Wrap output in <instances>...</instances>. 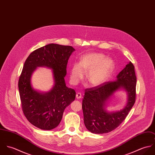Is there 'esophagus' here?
<instances>
[{
  "label": "esophagus",
  "mask_w": 155,
  "mask_h": 155,
  "mask_svg": "<svg viewBox=\"0 0 155 155\" xmlns=\"http://www.w3.org/2000/svg\"><path fill=\"white\" fill-rule=\"evenodd\" d=\"M82 98V94L80 92H78L76 94V98L77 99H81Z\"/></svg>",
  "instance_id": "obj_1"
}]
</instances>
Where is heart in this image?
I'll return each mask as SVG.
<instances>
[{
    "instance_id": "b5f03b06",
    "label": "heart",
    "mask_w": 155,
    "mask_h": 155,
    "mask_svg": "<svg viewBox=\"0 0 155 155\" xmlns=\"http://www.w3.org/2000/svg\"><path fill=\"white\" fill-rule=\"evenodd\" d=\"M98 53H89L81 58L79 64H74L71 68L70 78L73 85H76L87 72L86 79L89 85L97 87L103 84L110 75L113 62Z\"/></svg>"
}]
</instances>
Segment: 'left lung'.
Here are the masks:
<instances>
[{
    "label": "left lung",
    "mask_w": 155,
    "mask_h": 155,
    "mask_svg": "<svg viewBox=\"0 0 155 155\" xmlns=\"http://www.w3.org/2000/svg\"><path fill=\"white\" fill-rule=\"evenodd\" d=\"M136 83L134 66L130 61L117 74L114 81L85 90L82 110L84 124L89 131L106 134L119 127L135 103ZM120 90L127 93L126 105L120 111L108 112L106 107L108 101L116 91Z\"/></svg>",
    "instance_id": "obj_1"
}]
</instances>
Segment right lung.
I'll list each match as a JSON object with an SVG mask.
<instances>
[{"label": "right lung", "instance_id": "obj_1", "mask_svg": "<svg viewBox=\"0 0 155 155\" xmlns=\"http://www.w3.org/2000/svg\"><path fill=\"white\" fill-rule=\"evenodd\" d=\"M74 51L71 46L51 44L32 52L24 63L18 81L22 111L27 119L39 129L56 128L64 109L75 99V91L68 88L64 80L68 60ZM39 66L53 71L54 84L48 92L36 90L31 85V76Z\"/></svg>", "mask_w": 155, "mask_h": 155}]
</instances>
